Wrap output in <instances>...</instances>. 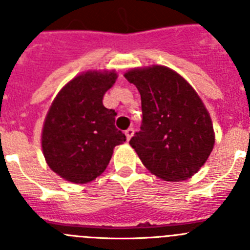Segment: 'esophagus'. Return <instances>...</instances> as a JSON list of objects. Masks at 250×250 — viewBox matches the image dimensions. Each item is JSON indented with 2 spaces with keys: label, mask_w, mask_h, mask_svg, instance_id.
<instances>
[{
  "label": "esophagus",
  "mask_w": 250,
  "mask_h": 250,
  "mask_svg": "<svg viewBox=\"0 0 250 250\" xmlns=\"http://www.w3.org/2000/svg\"><path fill=\"white\" fill-rule=\"evenodd\" d=\"M125 135H126L127 140H130V139L132 138V135H134V129H132V127H129V129L125 131Z\"/></svg>",
  "instance_id": "1"
}]
</instances>
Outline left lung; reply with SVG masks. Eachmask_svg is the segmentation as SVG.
<instances>
[{
    "instance_id": "1",
    "label": "left lung",
    "mask_w": 250,
    "mask_h": 250,
    "mask_svg": "<svg viewBox=\"0 0 250 250\" xmlns=\"http://www.w3.org/2000/svg\"><path fill=\"white\" fill-rule=\"evenodd\" d=\"M141 96L140 131L130 145L150 173L165 182H183L205 164L215 136L199 95L165 66L132 68L124 75Z\"/></svg>"
}]
</instances>
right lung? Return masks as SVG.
Wrapping results in <instances>:
<instances>
[{
  "label": "right lung",
  "instance_id": "right-lung-1",
  "mask_svg": "<svg viewBox=\"0 0 250 250\" xmlns=\"http://www.w3.org/2000/svg\"><path fill=\"white\" fill-rule=\"evenodd\" d=\"M118 79L112 71H87L60 90L42 127L43 156L67 182L85 184L105 171L114 147L126 141L115 126V110L103 104Z\"/></svg>",
  "mask_w": 250,
  "mask_h": 250
}]
</instances>
